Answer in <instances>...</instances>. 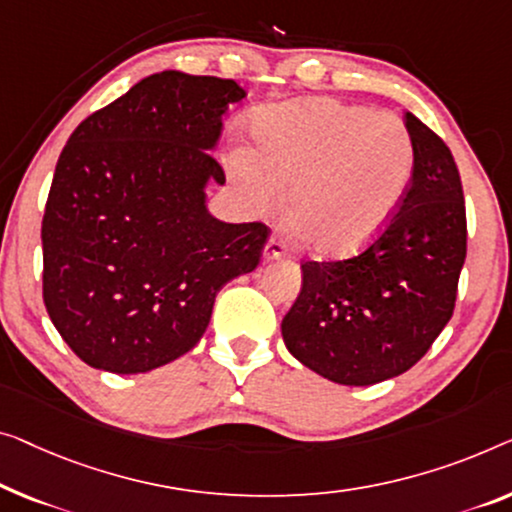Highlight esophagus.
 Instances as JSON below:
<instances>
[{
  "mask_svg": "<svg viewBox=\"0 0 512 512\" xmlns=\"http://www.w3.org/2000/svg\"><path fill=\"white\" fill-rule=\"evenodd\" d=\"M285 255H287L285 243H280L278 239L266 241V246H264V259H266V262H273V259H280V257H285Z\"/></svg>",
  "mask_w": 512,
  "mask_h": 512,
  "instance_id": "esophagus-1",
  "label": "esophagus"
}]
</instances>
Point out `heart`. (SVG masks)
Returning a JSON list of instances; mask_svg holds the SVG:
<instances>
[{"label":"heart","instance_id":"b5f03b06","mask_svg":"<svg viewBox=\"0 0 512 512\" xmlns=\"http://www.w3.org/2000/svg\"><path fill=\"white\" fill-rule=\"evenodd\" d=\"M255 151L227 154V172L255 209L287 207L312 253L345 257L386 230L409 190L414 142L395 114L312 96L266 105L253 119Z\"/></svg>","mask_w":512,"mask_h":512}]
</instances>
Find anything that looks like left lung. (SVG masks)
Wrapping results in <instances>:
<instances>
[{
	"instance_id": "8db88e82",
	"label": "left lung",
	"mask_w": 512,
	"mask_h": 512,
	"mask_svg": "<svg viewBox=\"0 0 512 512\" xmlns=\"http://www.w3.org/2000/svg\"><path fill=\"white\" fill-rule=\"evenodd\" d=\"M414 142L409 190L379 239L352 259L301 264L282 319L296 361L345 386H372L421 361L453 317L467 213L451 149L404 110Z\"/></svg>"
}]
</instances>
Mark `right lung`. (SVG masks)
Instances as JSON below:
<instances>
[{"mask_svg": "<svg viewBox=\"0 0 512 512\" xmlns=\"http://www.w3.org/2000/svg\"><path fill=\"white\" fill-rule=\"evenodd\" d=\"M243 96L234 80L154 73L68 137L43 213V301L91 368L177 361L223 285L259 264L269 227L207 209L209 183H225L209 151Z\"/></svg>", "mask_w": 512, "mask_h": 512, "instance_id": "obj_1", "label": "right lung"}]
</instances>
